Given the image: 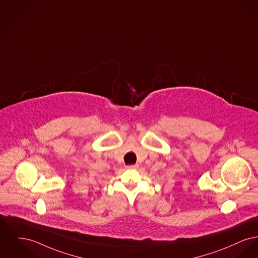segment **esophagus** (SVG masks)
I'll use <instances>...</instances> for the list:
<instances>
[{
  "label": "esophagus",
  "instance_id": "obj_1",
  "mask_svg": "<svg viewBox=\"0 0 258 258\" xmlns=\"http://www.w3.org/2000/svg\"><path fill=\"white\" fill-rule=\"evenodd\" d=\"M127 168H131V169H137V168H138L139 167V166H138V164H136V165H132V166H127Z\"/></svg>",
  "mask_w": 258,
  "mask_h": 258
}]
</instances>
